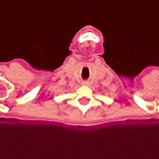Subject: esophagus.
Returning <instances> with one entry per match:
<instances>
[{"label": "esophagus", "mask_w": 159, "mask_h": 159, "mask_svg": "<svg viewBox=\"0 0 159 159\" xmlns=\"http://www.w3.org/2000/svg\"><path fill=\"white\" fill-rule=\"evenodd\" d=\"M82 84H83V85H84V86H88V85H89V81H87V80L83 81V82H82Z\"/></svg>", "instance_id": "esophagus-1"}]
</instances>
